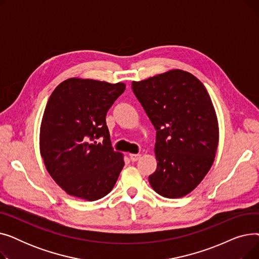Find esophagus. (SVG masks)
<instances>
[{
    "instance_id": "obj_1",
    "label": "esophagus",
    "mask_w": 259,
    "mask_h": 259,
    "mask_svg": "<svg viewBox=\"0 0 259 259\" xmlns=\"http://www.w3.org/2000/svg\"><path fill=\"white\" fill-rule=\"evenodd\" d=\"M141 156H142V154H134V153H132V154H130V159H131V161H137V160H139L141 158Z\"/></svg>"
}]
</instances>
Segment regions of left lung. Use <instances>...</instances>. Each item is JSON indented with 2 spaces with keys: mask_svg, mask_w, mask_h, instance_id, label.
<instances>
[{
  "mask_svg": "<svg viewBox=\"0 0 259 259\" xmlns=\"http://www.w3.org/2000/svg\"><path fill=\"white\" fill-rule=\"evenodd\" d=\"M131 87L156 129L157 167L149 183L167 198L189 194L209 172L219 147V120L207 89L181 69Z\"/></svg>",
  "mask_w": 259,
  "mask_h": 259,
  "instance_id": "obj_1",
  "label": "left lung"
}]
</instances>
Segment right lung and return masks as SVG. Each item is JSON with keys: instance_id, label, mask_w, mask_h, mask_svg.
Wrapping results in <instances>:
<instances>
[{"instance_id": "add662e5", "label": "right lung", "mask_w": 259, "mask_h": 259, "mask_svg": "<svg viewBox=\"0 0 259 259\" xmlns=\"http://www.w3.org/2000/svg\"><path fill=\"white\" fill-rule=\"evenodd\" d=\"M125 88L121 81L71 77L50 95L40 122L39 152L67 194L93 201L113 189L125 162L111 147L106 114Z\"/></svg>"}]
</instances>
